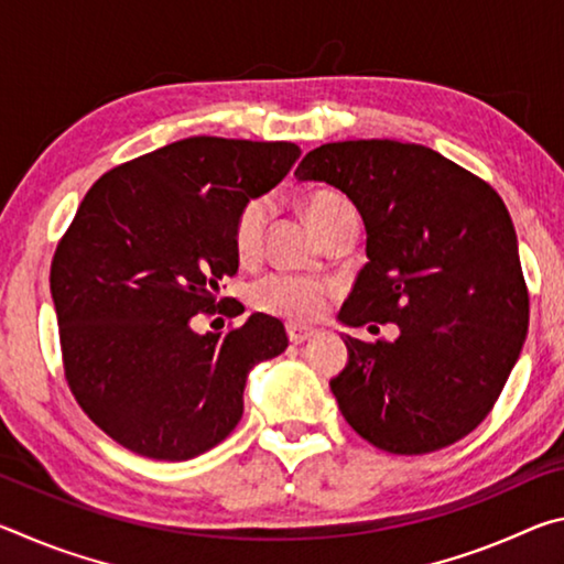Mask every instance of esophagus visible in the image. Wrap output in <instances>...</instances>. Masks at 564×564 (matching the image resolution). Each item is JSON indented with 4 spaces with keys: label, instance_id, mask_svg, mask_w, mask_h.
Listing matches in <instances>:
<instances>
[{
    "label": "esophagus",
    "instance_id": "esophagus-1",
    "mask_svg": "<svg viewBox=\"0 0 564 564\" xmlns=\"http://www.w3.org/2000/svg\"><path fill=\"white\" fill-rule=\"evenodd\" d=\"M285 333H289V340H291V343H295V346H299V343L308 340L316 330H313V328H305V326H299V323H289V326H285Z\"/></svg>",
    "mask_w": 564,
    "mask_h": 564
}]
</instances>
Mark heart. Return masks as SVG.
<instances>
[{"mask_svg": "<svg viewBox=\"0 0 564 564\" xmlns=\"http://www.w3.org/2000/svg\"><path fill=\"white\" fill-rule=\"evenodd\" d=\"M305 218L316 231H326V228L336 221L343 214H352V206L348 198L333 191H318V194L308 196L303 206ZM271 206L265 198H251L243 204L241 212L236 214L231 241L234 253L238 261H253L263 246L265 224H269ZM330 295V285L321 279H305V275H289V273H273L265 275L251 291V303L256 311L271 313V316L289 318V321H313L318 318L323 308H326Z\"/></svg>", "mask_w": 564, "mask_h": 564, "instance_id": "b5f03b06", "label": "heart"}]
</instances>
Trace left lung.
Returning <instances> with one entry per match:
<instances>
[{
	"instance_id": "8db88e82",
	"label": "left lung",
	"mask_w": 564,
	"mask_h": 564,
	"mask_svg": "<svg viewBox=\"0 0 564 564\" xmlns=\"http://www.w3.org/2000/svg\"><path fill=\"white\" fill-rule=\"evenodd\" d=\"M295 176L343 191L366 224L368 263L338 318L400 328L393 343L346 336L348 362L330 380L343 417L393 455L435 453L473 433L498 403L530 323L498 191L433 149L390 139L323 144Z\"/></svg>"
}]
</instances>
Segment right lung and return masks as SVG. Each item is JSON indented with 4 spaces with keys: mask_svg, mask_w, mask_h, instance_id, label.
<instances>
[{
    "mask_svg": "<svg viewBox=\"0 0 564 564\" xmlns=\"http://www.w3.org/2000/svg\"><path fill=\"white\" fill-rule=\"evenodd\" d=\"M291 141L191 137L127 161L94 184L56 243L50 289L64 378L111 441L154 460H191L243 415L256 362L289 346L279 318L198 336L236 275L234 221L289 174Z\"/></svg>",
    "mask_w": 564,
    "mask_h": 564,
    "instance_id": "right-lung-1",
    "label": "right lung"
}]
</instances>
